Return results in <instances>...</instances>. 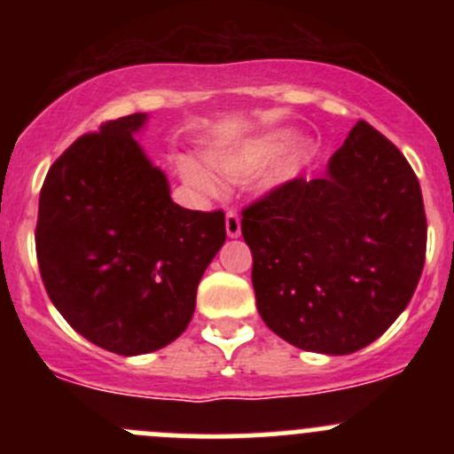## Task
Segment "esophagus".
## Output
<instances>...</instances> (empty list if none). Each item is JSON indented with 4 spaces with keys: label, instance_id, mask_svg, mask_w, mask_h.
<instances>
[{
    "label": "esophagus",
    "instance_id": "34e87169",
    "mask_svg": "<svg viewBox=\"0 0 454 454\" xmlns=\"http://www.w3.org/2000/svg\"><path fill=\"white\" fill-rule=\"evenodd\" d=\"M226 235L232 237V239L241 235V219L235 210H228L226 213Z\"/></svg>",
    "mask_w": 454,
    "mask_h": 454
}]
</instances>
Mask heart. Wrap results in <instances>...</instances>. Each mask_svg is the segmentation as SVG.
I'll list each match as a JSON object with an SVG mask.
<instances>
[{"label": "heart", "instance_id": "obj_1", "mask_svg": "<svg viewBox=\"0 0 454 454\" xmlns=\"http://www.w3.org/2000/svg\"><path fill=\"white\" fill-rule=\"evenodd\" d=\"M277 145L278 140L274 138V136L244 142V145L235 146V149L219 151V153L210 155V167H213L222 177L237 180V177L250 176L256 168L263 167L270 160V155L277 151ZM309 158H312V145H309V142H290L268 167L265 182H268V184H283V182L292 180L294 176H299V171L309 162ZM182 176H184V180L189 182L193 189L201 191V193H210V191L215 189L213 177H210L200 164L184 162L182 164Z\"/></svg>", "mask_w": 454, "mask_h": 454}]
</instances>
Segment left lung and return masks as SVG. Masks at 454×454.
Here are the masks:
<instances>
[{"label": "left lung", "mask_w": 454, "mask_h": 454, "mask_svg": "<svg viewBox=\"0 0 454 454\" xmlns=\"http://www.w3.org/2000/svg\"><path fill=\"white\" fill-rule=\"evenodd\" d=\"M241 215L261 318L299 349L354 354L413 299L426 259L422 189L369 122H356L323 177H294Z\"/></svg>", "instance_id": "obj_1"}]
</instances>
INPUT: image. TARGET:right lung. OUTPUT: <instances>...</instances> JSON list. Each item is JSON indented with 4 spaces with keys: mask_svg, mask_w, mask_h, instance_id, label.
<instances>
[{
    "mask_svg": "<svg viewBox=\"0 0 454 454\" xmlns=\"http://www.w3.org/2000/svg\"><path fill=\"white\" fill-rule=\"evenodd\" d=\"M131 114L81 136L39 195L36 261L45 292L74 332L118 356L176 340L200 278L226 241L222 210L177 206L134 134Z\"/></svg>",
    "mask_w": 454,
    "mask_h": 454,
    "instance_id": "add662e5",
    "label": "right lung"
}]
</instances>
